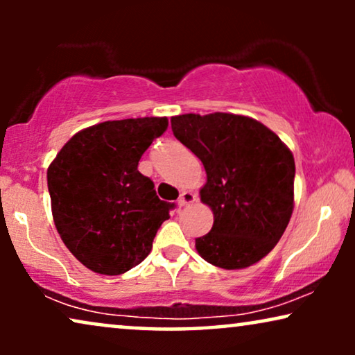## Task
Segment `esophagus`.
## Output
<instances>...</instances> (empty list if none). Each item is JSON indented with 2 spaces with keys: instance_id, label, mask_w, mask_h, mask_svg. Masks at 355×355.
<instances>
[{
  "instance_id": "esophagus-1",
  "label": "esophagus",
  "mask_w": 355,
  "mask_h": 355,
  "mask_svg": "<svg viewBox=\"0 0 355 355\" xmlns=\"http://www.w3.org/2000/svg\"><path fill=\"white\" fill-rule=\"evenodd\" d=\"M197 202V196L191 191H184L181 193V197L178 198V205L179 207H186V205H191V203Z\"/></svg>"
}]
</instances>
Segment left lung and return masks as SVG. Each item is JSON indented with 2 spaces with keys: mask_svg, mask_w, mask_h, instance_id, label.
<instances>
[{
  "mask_svg": "<svg viewBox=\"0 0 355 355\" xmlns=\"http://www.w3.org/2000/svg\"><path fill=\"white\" fill-rule=\"evenodd\" d=\"M171 129L207 173L200 200L211 208L213 226L196 239L198 254L225 270L260 261L279 242L294 210L291 150L249 116L179 114Z\"/></svg>",
  "mask_w": 355,
  "mask_h": 355,
  "instance_id": "1",
  "label": "left lung"
}]
</instances>
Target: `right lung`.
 Wrapping results in <instances>:
<instances>
[{
    "label": "right lung",
    "mask_w": 355,
    "mask_h": 355,
    "mask_svg": "<svg viewBox=\"0 0 355 355\" xmlns=\"http://www.w3.org/2000/svg\"><path fill=\"white\" fill-rule=\"evenodd\" d=\"M168 118L105 121L67 140L48 166L53 220L87 268L123 275L152 250L173 203L159 200L139 162Z\"/></svg>",
    "instance_id": "right-lung-1"
}]
</instances>
